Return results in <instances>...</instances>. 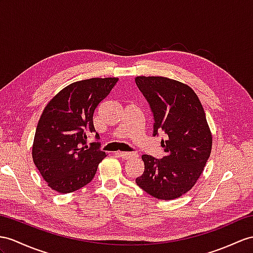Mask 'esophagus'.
Listing matches in <instances>:
<instances>
[{
  "label": "esophagus",
  "mask_w": 253,
  "mask_h": 253,
  "mask_svg": "<svg viewBox=\"0 0 253 253\" xmlns=\"http://www.w3.org/2000/svg\"><path fill=\"white\" fill-rule=\"evenodd\" d=\"M117 155H118L120 158H122L123 160H128L136 157L137 153L136 152H118Z\"/></svg>",
  "instance_id": "34e87169"
}]
</instances>
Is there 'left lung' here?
<instances>
[{
	"label": "left lung",
	"mask_w": 253,
	"mask_h": 253,
	"mask_svg": "<svg viewBox=\"0 0 253 253\" xmlns=\"http://www.w3.org/2000/svg\"><path fill=\"white\" fill-rule=\"evenodd\" d=\"M149 102L155 126L153 135L163 131L165 156L157 160L143 155L144 173L136 183L158 200L180 198L193 188L211 156L212 135L202 104L188 84L162 76L135 77Z\"/></svg>",
	"instance_id": "8db88e82"
}]
</instances>
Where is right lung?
<instances>
[{
    "label": "right lung",
    "mask_w": 253,
    "mask_h": 253,
    "mask_svg": "<svg viewBox=\"0 0 253 253\" xmlns=\"http://www.w3.org/2000/svg\"><path fill=\"white\" fill-rule=\"evenodd\" d=\"M118 80L106 77L73 83L58 92L42 110L32 159L53 191L71 193L93 179L106 153L97 149L96 144L88 147L85 133L95 132L94 110Z\"/></svg>",
    "instance_id": "add662e5"
}]
</instances>
